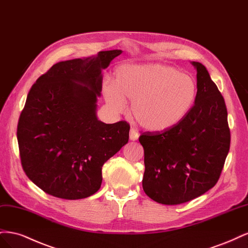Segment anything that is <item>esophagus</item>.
Instances as JSON below:
<instances>
[{"label":"esophagus","instance_id":"1","mask_svg":"<svg viewBox=\"0 0 248 248\" xmlns=\"http://www.w3.org/2000/svg\"><path fill=\"white\" fill-rule=\"evenodd\" d=\"M140 137V134L137 132V130H134L133 128L130 129V133H129V139L130 140H137Z\"/></svg>","mask_w":248,"mask_h":248}]
</instances>
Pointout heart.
Returning a JSON list of instances; mask_svg holds the SVG:
<instances>
[{"instance_id": "1", "label": "heart", "mask_w": 248, "mask_h": 248, "mask_svg": "<svg viewBox=\"0 0 248 248\" xmlns=\"http://www.w3.org/2000/svg\"><path fill=\"white\" fill-rule=\"evenodd\" d=\"M197 81L176 67L164 64H123L115 71V84L107 82L103 95L116 111L126 108L149 130L170 128L186 117L197 98Z\"/></svg>"}]
</instances>
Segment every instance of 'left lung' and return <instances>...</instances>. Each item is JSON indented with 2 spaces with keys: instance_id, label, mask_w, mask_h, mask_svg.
Segmentation results:
<instances>
[{
  "instance_id": "obj_1",
  "label": "left lung",
  "mask_w": 248,
  "mask_h": 248,
  "mask_svg": "<svg viewBox=\"0 0 248 248\" xmlns=\"http://www.w3.org/2000/svg\"><path fill=\"white\" fill-rule=\"evenodd\" d=\"M197 69L198 93L186 117L163 131L144 132L142 188L163 205L189 202L217 183L229 153L231 133L226 103L206 67Z\"/></svg>"
}]
</instances>
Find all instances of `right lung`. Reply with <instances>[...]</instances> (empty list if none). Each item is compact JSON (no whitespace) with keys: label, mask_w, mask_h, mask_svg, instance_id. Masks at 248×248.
I'll use <instances>...</instances> for the list:
<instances>
[{"label":"right lung","mask_w":248,"mask_h":248,"mask_svg":"<svg viewBox=\"0 0 248 248\" xmlns=\"http://www.w3.org/2000/svg\"><path fill=\"white\" fill-rule=\"evenodd\" d=\"M122 50L55 64L36 80L17 125L21 166L52 197L79 200L98 191L104 162L128 142L126 121L106 124L96 115L102 69Z\"/></svg>","instance_id":"add662e5"}]
</instances>
